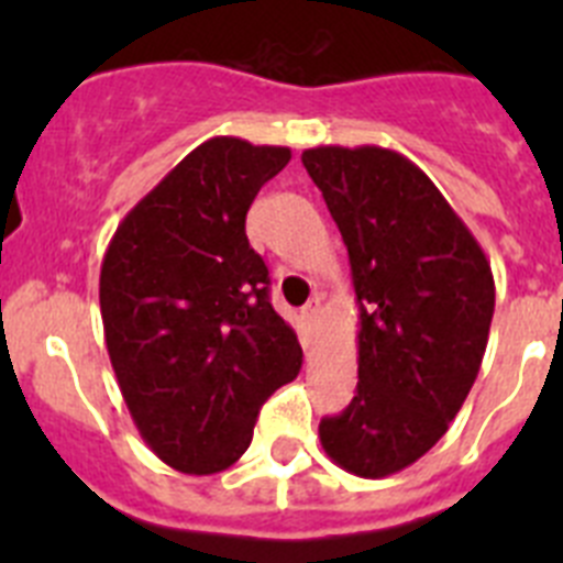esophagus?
I'll return each mask as SVG.
<instances>
[{"mask_svg": "<svg viewBox=\"0 0 563 563\" xmlns=\"http://www.w3.org/2000/svg\"><path fill=\"white\" fill-rule=\"evenodd\" d=\"M301 312H305V318H307V321H310V324H316V321H318V316H321V298H310V301H307V305H305V310H301Z\"/></svg>", "mask_w": 563, "mask_h": 563, "instance_id": "obj_1", "label": "esophagus"}]
</instances>
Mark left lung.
Returning a JSON list of instances; mask_svg holds the SVG:
<instances>
[{
	"label": "left lung",
	"instance_id": "obj_1",
	"mask_svg": "<svg viewBox=\"0 0 563 563\" xmlns=\"http://www.w3.org/2000/svg\"><path fill=\"white\" fill-rule=\"evenodd\" d=\"M350 253L357 395L318 437L363 479L437 445L479 375L496 287L485 251L409 157L380 146L301 154Z\"/></svg>",
	"mask_w": 563,
	"mask_h": 563
}]
</instances>
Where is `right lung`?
<instances>
[{
	"label": "right lung",
	"instance_id": "1",
	"mask_svg": "<svg viewBox=\"0 0 563 563\" xmlns=\"http://www.w3.org/2000/svg\"><path fill=\"white\" fill-rule=\"evenodd\" d=\"M287 163V146L211 137L123 217L103 253L114 377L148 449L183 474L231 467L262 402L301 369L245 233L253 197Z\"/></svg>",
	"mask_w": 563,
	"mask_h": 563
}]
</instances>
